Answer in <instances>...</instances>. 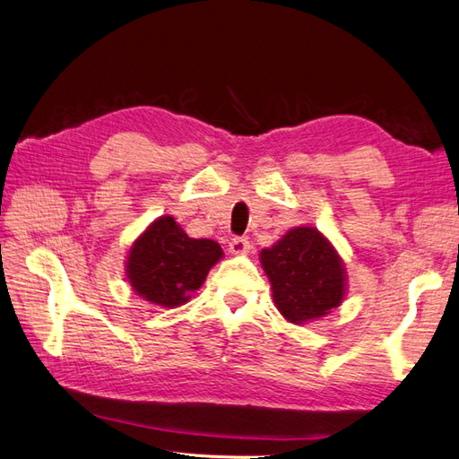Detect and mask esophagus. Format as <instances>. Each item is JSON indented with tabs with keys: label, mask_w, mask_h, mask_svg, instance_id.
<instances>
[{
	"label": "esophagus",
	"mask_w": 459,
	"mask_h": 459,
	"mask_svg": "<svg viewBox=\"0 0 459 459\" xmlns=\"http://www.w3.org/2000/svg\"><path fill=\"white\" fill-rule=\"evenodd\" d=\"M229 252L234 254V255L248 254V252H250V242H248V238H240V237L232 238V240L229 242Z\"/></svg>",
	"instance_id": "obj_1"
}]
</instances>
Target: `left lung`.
Instances as JSON below:
<instances>
[{
  "instance_id": "8db88e82",
  "label": "left lung",
  "mask_w": 459,
  "mask_h": 459,
  "mask_svg": "<svg viewBox=\"0 0 459 459\" xmlns=\"http://www.w3.org/2000/svg\"><path fill=\"white\" fill-rule=\"evenodd\" d=\"M277 310L290 324L320 320L345 300L342 255L316 227H295L260 252Z\"/></svg>"
}]
</instances>
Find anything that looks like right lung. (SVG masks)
<instances>
[{
    "mask_svg": "<svg viewBox=\"0 0 459 459\" xmlns=\"http://www.w3.org/2000/svg\"><path fill=\"white\" fill-rule=\"evenodd\" d=\"M222 255L215 240L187 237L174 217L162 215L129 246L126 281L155 307L178 308L205 283L209 269Z\"/></svg>",
    "mask_w": 459,
    "mask_h": 459,
    "instance_id": "right-lung-1",
    "label": "right lung"
}]
</instances>
